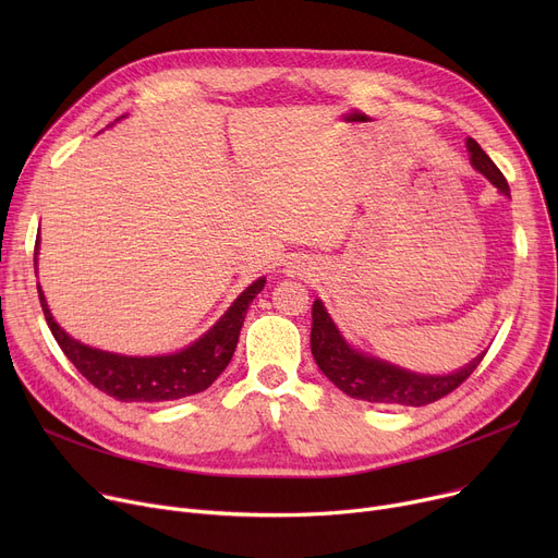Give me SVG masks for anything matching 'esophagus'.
I'll return each instance as SVG.
<instances>
[{"label": "esophagus", "instance_id": "1", "mask_svg": "<svg viewBox=\"0 0 558 558\" xmlns=\"http://www.w3.org/2000/svg\"><path fill=\"white\" fill-rule=\"evenodd\" d=\"M284 274L291 276V278H312L314 276V267H312L310 262H305V259H289Z\"/></svg>", "mask_w": 558, "mask_h": 558}]
</instances>
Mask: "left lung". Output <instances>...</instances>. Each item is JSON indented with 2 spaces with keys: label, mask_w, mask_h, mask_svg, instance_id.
<instances>
[{
  "label": "left lung",
  "mask_w": 558,
  "mask_h": 558,
  "mask_svg": "<svg viewBox=\"0 0 558 558\" xmlns=\"http://www.w3.org/2000/svg\"><path fill=\"white\" fill-rule=\"evenodd\" d=\"M465 149L471 154L473 169L488 179L497 192L511 198L502 171L495 167V162L482 151V146L473 137L465 140ZM310 345L314 362L339 391L379 407H423L444 398L454 391L486 355L484 350L473 362L452 373H418L402 368L393 362L364 353V350L350 343L337 328L324 301L318 299L312 305Z\"/></svg>",
  "instance_id": "obj_1"
}]
</instances>
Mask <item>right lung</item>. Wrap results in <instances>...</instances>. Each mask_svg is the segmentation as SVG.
<instances>
[{
    "label": "right lung",
    "mask_w": 558,
    "mask_h": 558,
    "mask_svg": "<svg viewBox=\"0 0 558 558\" xmlns=\"http://www.w3.org/2000/svg\"><path fill=\"white\" fill-rule=\"evenodd\" d=\"M122 114L120 120H124ZM117 120V122H120ZM112 126V124H110ZM40 232L36 238L34 267L38 274ZM267 278L253 280L242 294L230 303V307L215 320V326L205 330L190 345L173 350L165 355H124L110 353L95 345H87L65 332L53 318L45 291L38 282V296L47 318V326L53 339L61 345L65 357L76 366V371L95 385L99 391L122 402H167L181 400L208 389L223 373L232 360L234 348L240 341V330L253 299L264 289Z\"/></svg>",
    "instance_id": "1"
}]
</instances>
